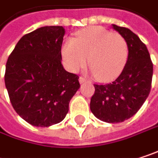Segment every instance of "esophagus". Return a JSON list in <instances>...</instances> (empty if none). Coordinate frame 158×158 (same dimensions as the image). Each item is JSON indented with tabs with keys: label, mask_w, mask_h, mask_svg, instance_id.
<instances>
[{
	"label": "esophagus",
	"mask_w": 158,
	"mask_h": 158,
	"mask_svg": "<svg viewBox=\"0 0 158 158\" xmlns=\"http://www.w3.org/2000/svg\"><path fill=\"white\" fill-rule=\"evenodd\" d=\"M79 80L80 83H84V82H86V79H85V78H83V77H79Z\"/></svg>",
	"instance_id": "esophagus-1"
}]
</instances>
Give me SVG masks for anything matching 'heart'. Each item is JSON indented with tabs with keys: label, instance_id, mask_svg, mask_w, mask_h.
Listing matches in <instances>:
<instances>
[{
	"label": "heart",
	"instance_id": "obj_1",
	"mask_svg": "<svg viewBox=\"0 0 158 158\" xmlns=\"http://www.w3.org/2000/svg\"><path fill=\"white\" fill-rule=\"evenodd\" d=\"M62 55L72 71L89 67L96 79L109 82L120 76L128 58V46L119 34H112L103 27H90L78 33L62 48Z\"/></svg>",
	"mask_w": 158,
	"mask_h": 158
}]
</instances>
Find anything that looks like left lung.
<instances>
[{
  "instance_id": "obj_1",
  "label": "left lung",
  "mask_w": 158,
  "mask_h": 158,
  "mask_svg": "<svg viewBox=\"0 0 158 158\" xmlns=\"http://www.w3.org/2000/svg\"><path fill=\"white\" fill-rule=\"evenodd\" d=\"M125 39L128 58L121 75L108 84H94L90 110L101 121L117 123L134 116L148 97L153 77V63L146 46L126 27L113 24Z\"/></svg>"
}]
</instances>
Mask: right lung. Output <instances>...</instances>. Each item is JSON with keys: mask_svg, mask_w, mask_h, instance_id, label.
<instances>
[{"mask_svg": "<svg viewBox=\"0 0 158 158\" xmlns=\"http://www.w3.org/2000/svg\"><path fill=\"white\" fill-rule=\"evenodd\" d=\"M63 26L24 35L8 57L5 86L15 111L28 123L48 127L64 120L80 87L79 76L61 64Z\"/></svg>", "mask_w": 158, "mask_h": 158, "instance_id": "add662e5", "label": "right lung"}]
</instances>
